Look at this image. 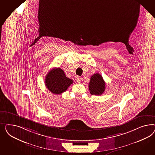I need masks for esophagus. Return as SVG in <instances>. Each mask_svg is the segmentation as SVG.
<instances>
[{
	"mask_svg": "<svg viewBox=\"0 0 155 155\" xmlns=\"http://www.w3.org/2000/svg\"><path fill=\"white\" fill-rule=\"evenodd\" d=\"M76 80L78 82H80L81 81V78L80 77V76H77L76 77Z\"/></svg>",
	"mask_w": 155,
	"mask_h": 155,
	"instance_id": "esophagus-1",
	"label": "esophagus"
}]
</instances>
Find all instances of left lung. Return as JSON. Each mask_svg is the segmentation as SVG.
Returning a JSON list of instances; mask_svg holds the SVG:
<instances>
[{
  "instance_id": "8db88e82",
  "label": "left lung",
  "mask_w": 155,
  "mask_h": 155,
  "mask_svg": "<svg viewBox=\"0 0 155 155\" xmlns=\"http://www.w3.org/2000/svg\"><path fill=\"white\" fill-rule=\"evenodd\" d=\"M106 87V84L102 75L99 73H95L90 78L89 88L91 95H99L104 93Z\"/></svg>"
}]
</instances>
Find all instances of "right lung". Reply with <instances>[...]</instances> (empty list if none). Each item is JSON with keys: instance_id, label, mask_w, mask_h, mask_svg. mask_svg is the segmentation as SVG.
Returning a JSON list of instances; mask_svg holds the SVG:
<instances>
[{"instance_id": "right-lung-1", "label": "right lung", "mask_w": 155, "mask_h": 155, "mask_svg": "<svg viewBox=\"0 0 155 155\" xmlns=\"http://www.w3.org/2000/svg\"><path fill=\"white\" fill-rule=\"evenodd\" d=\"M73 82V80L66 77L61 68H53L47 74L45 84L47 89L54 94H61L65 92Z\"/></svg>"}]
</instances>
